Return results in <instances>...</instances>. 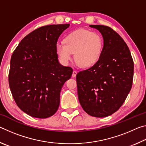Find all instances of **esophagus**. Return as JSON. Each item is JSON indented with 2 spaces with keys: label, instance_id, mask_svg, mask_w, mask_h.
<instances>
[{
  "label": "esophagus",
  "instance_id": "34e87169",
  "mask_svg": "<svg viewBox=\"0 0 146 146\" xmlns=\"http://www.w3.org/2000/svg\"><path fill=\"white\" fill-rule=\"evenodd\" d=\"M76 74H77V72H76V71L74 70V71H73V74H72V76H73V77H75L76 75Z\"/></svg>",
  "mask_w": 146,
  "mask_h": 146
}]
</instances>
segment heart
Here are the masks:
<instances>
[{
  "mask_svg": "<svg viewBox=\"0 0 146 146\" xmlns=\"http://www.w3.org/2000/svg\"><path fill=\"white\" fill-rule=\"evenodd\" d=\"M103 39L99 34L84 29L71 32L56 44L55 50L60 60L68 64L73 59L81 68H88L97 62L102 55Z\"/></svg>",
  "mask_w": 146,
  "mask_h": 146,
  "instance_id": "heart-1",
  "label": "heart"
}]
</instances>
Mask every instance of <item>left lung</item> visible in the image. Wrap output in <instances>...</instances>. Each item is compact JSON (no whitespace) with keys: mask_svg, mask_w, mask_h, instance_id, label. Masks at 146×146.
Returning <instances> with one entry per match:
<instances>
[{"mask_svg":"<svg viewBox=\"0 0 146 146\" xmlns=\"http://www.w3.org/2000/svg\"><path fill=\"white\" fill-rule=\"evenodd\" d=\"M104 40L102 55L92 67L76 74L79 102L88 115L106 117L123 104L132 87L134 63L129 48L110 27L90 25Z\"/></svg>","mask_w":146,"mask_h":146,"instance_id":"8db88e82","label":"left lung"}]
</instances>
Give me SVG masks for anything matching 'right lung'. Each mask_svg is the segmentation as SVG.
Returning <instances> with one entry per match:
<instances>
[{
    "mask_svg": "<svg viewBox=\"0 0 146 146\" xmlns=\"http://www.w3.org/2000/svg\"><path fill=\"white\" fill-rule=\"evenodd\" d=\"M70 24L48 25L26 35L13 53L9 85L17 105L26 114L46 118L60 104V93L73 69L61 65L55 46Z\"/></svg>",
    "mask_w": 146,
    "mask_h": 146,
    "instance_id": "obj_1",
    "label": "right lung"
}]
</instances>
